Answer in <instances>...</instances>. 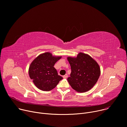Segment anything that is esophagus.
<instances>
[{"mask_svg":"<svg viewBox=\"0 0 127 127\" xmlns=\"http://www.w3.org/2000/svg\"><path fill=\"white\" fill-rule=\"evenodd\" d=\"M67 77V74H65V75L63 76V78H64V79H65V78H66Z\"/></svg>","mask_w":127,"mask_h":127,"instance_id":"obj_1","label":"esophagus"}]
</instances>
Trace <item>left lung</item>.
<instances>
[{"mask_svg": "<svg viewBox=\"0 0 127 127\" xmlns=\"http://www.w3.org/2000/svg\"><path fill=\"white\" fill-rule=\"evenodd\" d=\"M71 67V77L67 81L72 88L78 92L90 90L97 83L100 75V68L91 56L79 52L76 57L68 56Z\"/></svg>", "mask_w": 127, "mask_h": 127, "instance_id": "left-lung-1", "label": "left lung"}]
</instances>
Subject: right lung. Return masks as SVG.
I'll list each match as a JSON object with an SVG mask.
<instances>
[{
    "label": "right lung",
    "instance_id": "obj_1",
    "mask_svg": "<svg viewBox=\"0 0 127 127\" xmlns=\"http://www.w3.org/2000/svg\"><path fill=\"white\" fill-rule=\"evenodd\" d=\"M62 56L52 55L49 52L40 54L31 63L29 75L34 85L38 89L49 91L54 88L63 77L58 75L54 64Z\"/></svg>",
    "mask_w": 127,
    "mask_h": 127
}]
</instances>
